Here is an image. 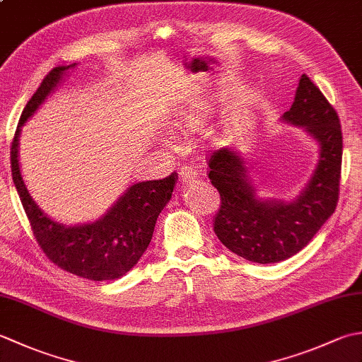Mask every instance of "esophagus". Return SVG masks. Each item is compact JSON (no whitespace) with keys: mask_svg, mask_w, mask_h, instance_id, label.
<instances>
[{"mask_svg":"<svg viewBox=\"0 0 362 362\" xmlns=\"http://www.w3.org/2000/svg\"><path fill=\"white\" fill-rule=\"evenodd\" d=\"M197 177V171L194 166H189V165H185L182 166L180 169V182L182 183H187L188 180H193Z\"/></svg>","mask_w":362,"mask_h":362,"instance_id":"obj_1","label":"esophagus"}]
</instances>
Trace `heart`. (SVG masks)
<instances>
[{"label":"heart","instance_id":"heart-1","mask_svg":"<svg viewBox=\"0 0 362 362\" xmlns=\"http://www.w3.org/2000/svg\"><path fill=\"white\" fill-rule=\"evenodd\" d=\"M199 124V119L194 115H187V117H183V119H180L177 122V127H196ZM166 143H169V140H166Z\"/></svg>","mask_w":362,"mask_h":362}]
</instances>
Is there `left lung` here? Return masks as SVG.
Instances as JSON below:
<instances>
[{"instance_id":"8db88e82","label":"left lung","mask_w":362,"mask_h":362,"mask_svg":"<svg viewBox=\"0 0 362 362\" xmlns=\"http://www.w3.org/2000/svg\"><path fill=\"white\" fill-rule=\"evenodd\" d=\"M283 121L305 127L319 143V161L305 189L291 202L259 199L240 153L228 148L209 158V177L219 191L214 233L228 250L252 263L288 259L308 244L336 210L342 165V130L333 105L306 74Z\"/></svg>"}]
</instances>
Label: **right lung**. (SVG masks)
<instances>
[{
  "label": "right lung",
  "mask_w": 362,
  "mask_h": 362,
  "mask_svg": "<svg viewBox=\"0 0 362 362\" xmlns=\"http://www.w3.org/2000/svg\"><path fill=\"white\" fill-rule=\"evenodd\" d=\"M73 66L76 64L51 70L23 109L11 146L12 179L30 228L45 255L66 272L93 281H107L127 274L148 249L158 214L173 196L177 173L161 180L140 182L129 187L105 216L91 224L66 227L38 209L21 177L18 136L21 126L33 117Z\"/></svg>",
  "instance_id": "add662e5"
}]
</instances>
